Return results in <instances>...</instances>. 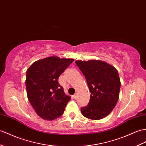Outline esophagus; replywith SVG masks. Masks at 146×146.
I'll list each match as a JSON object with an SVG mask.
<instances>
[{
  "instance_id": "34e87169",
  "label": "esophagus",
  "mask_w": 146,
  "mask_h": 146,
  "mask_svg": "<svg viewBox=\"0 0 146 146\" xmlns=\"http://www.w3.org/2000/svg\"><path fill=\"white\" fill-rule=\"evenodd\" d=\"M73 99H74V100H76L77 99V98H78V94L77 93H75L74 94V95L73 96Z\"/></svg>"
}]
</instances>
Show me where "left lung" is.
Returning a JSON list of instances; mask_svg holds the SVG:
<instances>
[{
    "instance_id": "8db88e82",
    "label": "left lung",
    "mask_w": 146,
    "mask_h": 146,
    "mask_svg": "<svg viewBox=\"0 0 146 146\" xmlns=\"http://www.w3.org/2000/svg\"><path fill=\"white\" fill-rule=\"evenodd\" d=\"M85 76L90 100L87 106L81 108L84 117L100 120L113 110L119 97L121 81L115 67L102 60H77L75 62Z\"/></svg>"
}]
</instances>
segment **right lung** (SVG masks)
Here are the masks:
<instances>
[{
    "instance_id": "right-lung-1",
    "label": "right lung",
    "mask_w": 146,
    "mask_h": 146,
    "mask_svg": "<svg viewBox=\"0 0 146 146\" xmlns=\"http://www.w3.org/2000/svg\"><path fill=\"white\" fill-rule=\"evenodd\" d=\"M74 61L52 56L38 60L27 71V98L36 113L43 119L52 121L62 116L71 97L64 92L58 78Z\"/></svg>"
}]
</instances>
